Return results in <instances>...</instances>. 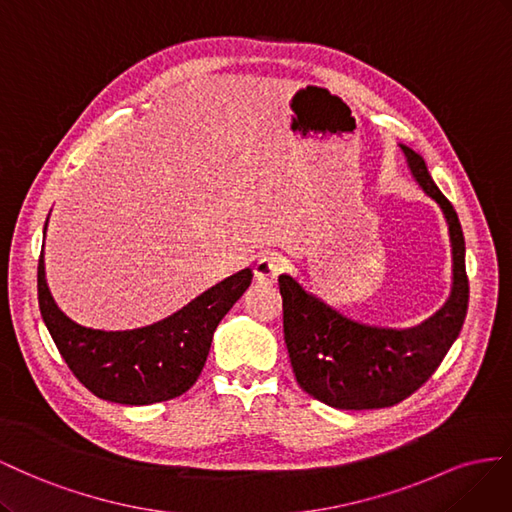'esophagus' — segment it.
Segmentation results:
<instances>
[{
	"mask_svg": "<svg viewBox=\"0 0 512 512\" xmlns=\"http://www.w3.org/2000/svg\"><path fill=\"white\" fill-rule=\"evenodd\" d=\"M281 261L276 259L274 255H264V257H259L257 259V264H255V279L259 281V283H274L276 279H279V274H281Z\"/></svg>",
	"mask_w": 512,
	"mask_h": 512,
	"instance_id": "34e87169",
	"label": "esophagus"
}]
</instances>
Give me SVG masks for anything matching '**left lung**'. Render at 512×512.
<instances>
[{"instance_id":"8db88e82","label":"left lung","mask_w":512,"mask_h":512,"mask_svg":"<svg viewBox=\"0 0 512 512\" xmlns=\"http://www.w3.org/2000/svg\"><path fill=\"white\" fill-rule=\"evenodd\" d=\"M416 184L440 206L452 248V287L440 311L414 328L362 324L281 274L283 332L298 384L337 410H375L410 397L457 341L467 313L465 240L459 216L435 186L425 158L399 143Z\"/></svg>"}]
</instances>
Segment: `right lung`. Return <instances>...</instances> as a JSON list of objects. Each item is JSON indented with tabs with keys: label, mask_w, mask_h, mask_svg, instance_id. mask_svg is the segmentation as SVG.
Here are the masks:
<instances>
[{
	"label": "right lung",
	"mask_w": 512,
	"mask_h": 512,
	"mask_svg": "<svg viewBox=\"0 0 512 512\" xmlns=\"http://www.w3.org/2000/svg\"><path fill=\"white\" fill-rule=\"evenodd\" d=\"M49 218L45 223L47 233ZM253 281L244 268L216 283L180 311L135 330H94L72 321L51 296L45 253L38 261L42 321L68 369L98 399L122 405H152L180 397L206 364L216 326Z\"/></svg>",
	"instance_id": "add662e5"
}]
</instances>
